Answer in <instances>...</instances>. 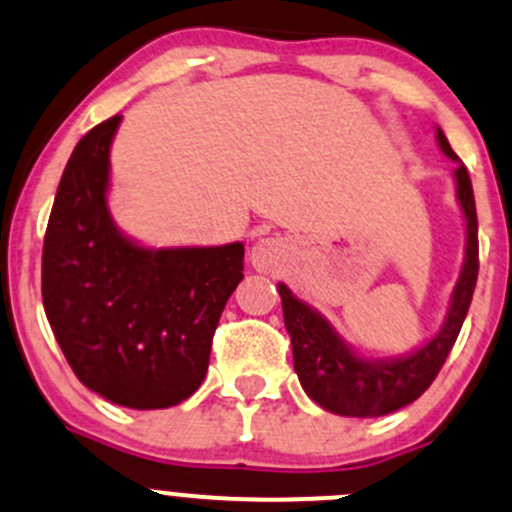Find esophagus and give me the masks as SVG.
I'll return each mask as SVG.
<instances>
[{
  "label": "esophagus",
  "mask_w": 512,
  "mask_h": 512,
  "mask_svg": "<svg viewBox=\"0 0 512 512\" xmlns=\"http://www.w3.org/2000/svg\"><path fill=\"white\" fill-rule=\"evenodd\" d=\"M281 254V244H278L276 239H266L258 241L254 249H251V261H254V266L261 268V271H271L278 263V258H281Z\"/></svg>",
  "instance_id": "obj_1"
}]
</instances>
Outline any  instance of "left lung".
Wrapping results in <instances>:
<instances>
[{
  "label": "left lung",
  "instance_id": "obj_1",
  "mask_svg": "<svg viewBox=\"0 0 512 512\" xmlns=\"http://www.w3.org/2000/svg\"><path fill=\"white\" fill-rule=\"evenodd\" d=\"M439 145L444 155L458 160L446 135L439 130ZM456 194L466 214L468 246L461 278L453 288L449 318L436 337L407 357L387 362H370L357 357L330 328L325 318L293 298L286 286H278L283 303V320L291 335L293 367L298 372L305 394L323 409L342 416H382L407 407L429 389L444 367L453 342L471 305L478 278V217L471 177L466 167H456Z\"/></svg>",
  "mask_w": 512,
  "mask_h": 512
}]
</instances>
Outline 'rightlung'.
<instances>
[{
	"label": "right lung",
	"instance_id": "right-lung-1",
	"mask_svg": "<svg viewBox=\"0 0 512 512\" xmlns=\"http://www.w3.org/2000/svg\"><path fill=\"white\" fill-rule=\"evenodd\" d=\"M120 115L78 140L44 236L41 295L73 374L108 402L165 409L209 367L226 300L244 278V244L142 249L105 204Z\"/></svg>",
	"mask_w": 512,
	"mask_h": 512
}]
</instances>
